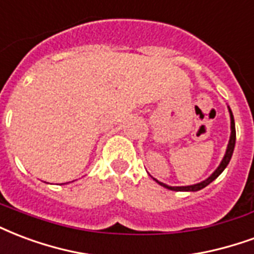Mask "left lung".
I'll return each mask as SVG.
<instances>
[{
	"mask_svg": "<svg viewBox=\"0 0 254 254\" xmlns=\"http://www.w3.org/2000/svg\"><path fill=\"white\" fill-rule=\"evenodd\" d=\"M229 110V115H230V138H229V143H228V147H226V151H225V155L222 158V161L218 165V167L215 169L213 173H211L206 179H203L201 182H198V184L194 185H189V186H169V185L163 184L161 181H158V179L152 178L155 181L156 184H159L163 188L169 189V190H173V191H198V190H202L203 188H206L207 185H210L213 181H214L217 177H220L221 173L226 169V166L229 165V162L232 159V155H233L234 151V146H236V125H234V118L233 114H232V110H230V107L228 106Z\"/></svg>",
	"mask_w": 254,
	"mask_h": 254,
	"instance_id": "1",
	"label": "left lung"
}]
</instances>
